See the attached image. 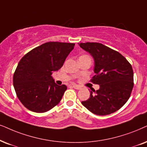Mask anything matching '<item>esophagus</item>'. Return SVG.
Returning <instances> with one entry per match:
<instances>
[{"instance_id": "obj_1", "label": "esophagus", "mask_w": 147, "mask_h": 147, "mask_svg": "<svg viewBox=\"0 0 147 147\" xmlns=\"http://www.w3.org/2000/svg\"><path fill=\"white\" fill-rule=\"evenodd\" d=\"M73 88H75V89H77V90H80V89L81 88L79 86L76 85V84H73Z\"/></svg>"}]
</instances>
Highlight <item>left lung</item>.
Segmentation results:
<instances>
[{"mask_svg": "<svg viewBox=\"0 0 147 147\" xmlns=\"http://www.w3.org/2000/svg\"><path fill=\"white\" fill-rule=\"evenodd\" d=\"M78 45L94 61L91 81L98 90L90 91V98L82 104L92 113L106 115L117 111L127 101L133 86L134 74L130 63L117 51L98 42Z\"/></svg>", "mask_w": 147, "mask_h": 147, "instance_id": "1", "label": "left lung"}]
</instances>
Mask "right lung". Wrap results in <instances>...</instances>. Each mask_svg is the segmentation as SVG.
<instances>
[{
  "label": "right lung",
  "instance_id": "right-lung-1",
  "mask_svg": "<svg viewBox=\"0 0 147 147\" xmlns=\"http://www.w3.org/2000/svg\"><path fill=\"white\" fill-rule=\"evenodd\" d=\"M75 44L49 42L22 57L13 75V86L21 102L30 111L45 113L61 100L67 86L51 76L63 65Z\"/></svg>",
  "mask_w": 147,
  "mask_h": 147
}]
</instances>
